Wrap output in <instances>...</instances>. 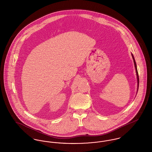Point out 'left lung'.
Listing matches in <instances>:
<instances>
[{
    "label": "left lung",
    "instance_id": "obj_1",
    "mask_svg": "<svg viewBox=\"0 0 152 152\" xmlns=\"http://www.w3.org/2000/svg\"><path fill=\"white\" fill-rule=\"evenodd\" d=\"M132 58L134 59V64H135V69H136V72H137V80H138V88H139V75H138V69H137V64H136V62L135 61V58L134 57V56L132 54ZM138 92V91H137Z\"/></svg>",
    "mask_w": 152,
    "mask_h": 152
}]
</instances>
